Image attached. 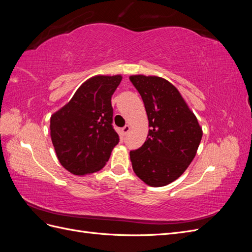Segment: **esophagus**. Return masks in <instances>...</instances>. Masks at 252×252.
<instances>
[{
    "label": "esophagus",
    "instance_id": "34e87169",
    "mask_svg": "<svg viewBox=\"0 0 252 252\" xmlns=\"http://www.w3.org/2000/svg\"><path fill=\"white\" fill-rule=\"evenodd\" d=\"M129 130H130V126L126 125V126H124L123 128H122V133H123V135L125 136V135H127V133L129 132Z\"/></svg>",
    "mask_w": 252,
    "mask_h": 252
}]
</instances>
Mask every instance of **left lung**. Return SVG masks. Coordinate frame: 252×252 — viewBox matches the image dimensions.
Masks as SVG:
<instances>
[{"mask_svg":"<svg viewBox=\"0 0 252 252\" xmlns=\"http://www.w3.org/2000/svg\"><path fill=\"white\" fill-rule=\"evenodd\" d=\"M149 121L147 140L130 151L132 169L151 187L170 184L195 157L203 131L179 90L158 77L131 75Z\"/></svg>","mask_w":252,"mask_h":252,"instance_id":"obj_1","label":"left lung"}]
</instances>
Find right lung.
<instances>
[{
    "label": "right lung",
    "instance_id": "add662e5",
    "mask_svg": "<svg viewBox=\"0 0 252 252\" xmlns=\"http://www.w3.org/2000/svg\"><path fill=\"white\" fill-rule=\"evenodd\" d=\"M121 75H96L77 90L69 103L50 119V135L60 163L84 175L101 170L119 143L112 125L111 95Z\"/></svg>",
    "mask_w": 252,
    "mask_h": 252
}]
</instances>
